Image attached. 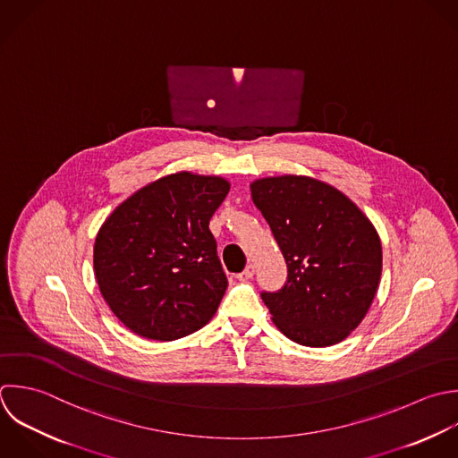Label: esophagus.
I'll use <instances>...</instances> for the list:
<instances>
[{
    "instance_id": "34e87169",
    "label": "esophagus",
    "mask_w": 458,
    "mask_h": 458,
    "mask_svg": "<svg viewBox=\"0 0 458 458\" xmlns=\"http://www.w3.org/2000/svg\"><path fill=\"white\" fill-rule=\"evenodd\" d=\"M253 275H255V266L253 264H250L241 275H237V278L241 280V282H248V280H251L253 278Z\"/></svg>"
}]
</instances>
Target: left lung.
Returning <instances> with one entry per match:
<instances>
[{"mask_svg": "<svg viewBox=\"0 0 458 458\" xmlns=\"http://www.w3.org/2000/svg\"><path fill=\"white\" fill-rule=\"evenodd\" d=\"M250 189L289 271L284 289L262 293L275 327L301 346L344 341L380 285L377 228L346 194L312 176H266Z\"/></svg>", "mask_w": 458, "mask_h": 458, "instance_id": "1", "label": "left lung"}]
</instances>
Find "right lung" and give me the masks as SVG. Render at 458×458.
<instances>
[{
  "instance_id": "add662e5",
  "label": "right lung",
  "mask_w": 458,
  "mask_h": 458,
  "mask_svg": "<svg viewBox=\"0 0 458 458\" xmlns=\"http://www.w3.org/2000/svg\"><path fill=\"white\" fill-rule=\"evenodd\" d=\"M228 191L223 176L178 171L140 187L105 219L94 276L130 332L176 341L214 318L228 282L208 223Z\"/></svg>"
}]
</instances>
